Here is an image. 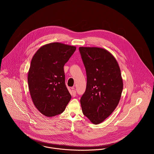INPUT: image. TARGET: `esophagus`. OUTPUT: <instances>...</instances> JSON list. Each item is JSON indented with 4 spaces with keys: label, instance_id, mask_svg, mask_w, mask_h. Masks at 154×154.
<instances>
[{
    "label": "esophagus",
    "instance_id": "esophagus-1",
    "mask_svg": "<svg viewBox=\"0 0 154 154\" xmlns=\"http://www.w3.org/2000/svg\"><path fill=\"white\" fill-rule=\"evenodd\" d=\"M76 91L74 90V89H72V95L73 97H75L76 96Z\"/></svg>",
    "mask_w": 154,
    "mask_h": 154
}]
</instances>
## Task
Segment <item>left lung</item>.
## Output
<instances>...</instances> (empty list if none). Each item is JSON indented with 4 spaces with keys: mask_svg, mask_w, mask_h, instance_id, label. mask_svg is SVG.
Returning <instances> with one entry per match:
<instances>
[{
    "mask_svg": "<svg viewBox=\"0 0 154 154\" xmlns=\"http://www.w3.org/2000/svg\"><path fill=\"white\" fill-rule=\"evenodd\" d=\"M87 83L81 98L83 114L91 123H102L120 101L123 83L119 64L109 51L100 47L79 48Z\"/></svg>",
    "mask_w": 154,
    "mask_h": 154,
    "instance_id": "8db88e82",
    "label": "left lung"
}]
</instances>
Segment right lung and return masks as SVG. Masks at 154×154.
Listing matches in <instances>:
<instances>
[{
  "instance_id": "1",
  "label": "right lung",
  "mask_w": 154,
  "mask_h": 154,
  "mask_svg": "<svg viewBox=\"0 0 154 154\" xmlns=\"http://www.w3.org/2000/svg\"><path fill=\"white\" fill-rule=\"evenodd\" d=\"M76 48L60 43L45 44L31 60L28 74L29 91L34 106L45 116L62 113L71 99L63 67Z\"/></svg>"
}]
</instances>
